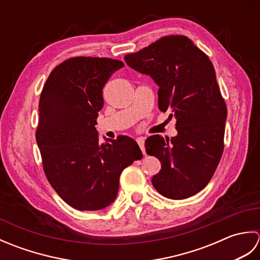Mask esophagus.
<instances>
[{"label": "esophagus", "instance_id": "esophagus-1", "mask_svg": "<svg viewBox=\"0 0 260 260\" xmlns=\"http://www.w3.org/2000/svg\"><path fill=\"white\" fill-rule=\"evenodd\" d=\"M136 141H137V144H139V146L141 148V151L145 155L146 152H145V142H144V139H143V137H139V139H137Z\"/></svg>", "mask_w": 260, "mask_h": 260}]
</instances>
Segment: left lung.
<instances>
[{"mask_svg": "<svg viewBox=\"0 0 260 260\" xmlns=\"http://www.w3.org/2000/svg\"><path fill=\"white\" fill-rule=\"evenodd\" d=\"M158 85V109L176 118L175 137L150 136L146 153L159 159L158 193L173 200L197 194L212 179L223 153L227 105L208 56L185 36H167L124 57Z\"/></svg>", "mask_w": 260, "mask_h": 260, "instance_id": "8db88e82", "label": "left lung"}]
</instances>
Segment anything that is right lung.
<instances>
[{"label": "right lung", "instance_id": "1", "mask_svg": "<svg viewBox=\"0 0 260 260\" xmlns=\"http://www.w3.org/2000/svg\"><path fill=\"white\" fill-rule=\"evenodd\" d=\"M120 60L74 57L49 75L39 103L36 140L49 183L70 207L96 211L112 203L125 168L141 159L127 136L102 144L96 131L103 88Z\"/></svg>", "mask_w": 260, "mask_h": 260}]
</instances>
